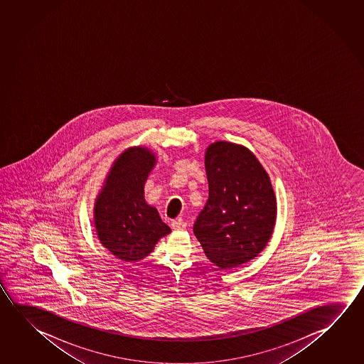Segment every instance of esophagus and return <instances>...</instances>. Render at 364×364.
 <instances>
[{
  "label": "esophagus",
  "mask_w": 364,
  "mask_h": 364,
  "mask_svg": "<svg viewBox=\"0 0 364 364\" xmlns=\"http://www.w3.org/2000/svg\"><path fill=\"white\" fill-rule=\"evenodd\" d=\"M171 228L175 230V231H183L186 228V223H185L184 220H173L171 222Z\"/></svg>",
  "instance_id": "obj_1"
}]
</instances>
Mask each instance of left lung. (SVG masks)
Segmentation results:
<instances>
[{
  "mask_svg": "<svg viewBox=\"0 0 364 364\" xmlns=\"http://www.w3.org/2000/svg\"><path fill=\"white\" fill-rule=\"evenodd\" d=\"M209 196L194 223L204 254L220 269L262 252L272 237L277 200L268 173L250 149L217 141L205 151Z\"/></svg>",
  "mask_w": 364,
  "mask_h": 364,
  "instance_id": "left-lung-1",
  "label": "left lung"
}]
</instances>
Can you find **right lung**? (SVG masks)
<instances>
[{"label":"right lung","mask_w":364,"mask_h":364,"mask_svg":"<svg viewBox=\"0 0 364 364\" xmlns=\"http://www.w3.org/2000/svg\"><path fill=\"white\" fill-rule=\"evenodd\" d=\"M156 156L146 147H131L113 162L96 198L94 223L102 246L127 262L142 260L157 241L171 232L155 207L144 200V183Z\"/></svg>","instance_id":"1"}]
</instances>
